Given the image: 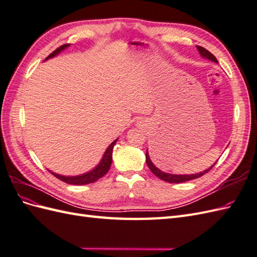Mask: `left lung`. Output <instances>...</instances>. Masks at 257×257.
Returning <instances> with one entry per match:
<instances>
[{
    "label": "left lung",
    "instance_id": "left-lung-1",
    "mask_svg": "<svg viewBox=\"0 0 257 257\" xmlns=\"http://www.w3.org/2000/svg\"><path fill=\"white\" fill-rule=\"evenodd\" d=\"M197 50H199L200 54L204 57V58H207V60L212 61V62H215V63H218V61H217V58L210 53L209 51H207L206 49H204L202 47H199L197 45ZM146 159H147V164L149 168L151 169V172H152L156 177H159L160 179L164 180V181H167V182H170V183H180V182H186V181H189V180H192V179H196V178H200V177H202L203 175H205L206 173H208L210 169H212L214 167L210 166L208 169L204 170V172H201L199 174H193V175H173V174H167V173H164L162 172V170H160L157 167H155L154 164L152 163V161L150 160V156H149V152L147 151L146 153Z\"/></svg>",
    "mask_w": 257,
    "mask_h": 257
}]
</instances>
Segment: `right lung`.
<instances>
[{
    "instance_id": "add662e5",
    "label": "right lung",
    "mask_w": 257,
    "mask_h": 257,
    "mask_svg": "<svg viewBox=\"0 0 257 257\" xmlns=\"http://www.w3.org/2000/svg\"><path fill=\"white\" fill-rule=\"evenodd\" d=\"M69 45L70 44L62 45V47L56 49L53 53H51L47 58H45V60H48V58H51V57H54L55 55L60 53L61 51L65 50L66 48H68ZM116 142H117V139L110 143V146L107 148L106 151H105V153L102 157V161L100 162V164H98V165L94 169H92L91 172H89L87 174H83L80 176L67 177V176H61L58 174H54L52 172H50V173L53 176H55L57 179H60L66 183H69V185H77V186L81 185L82 186V185H88V183L95 182L96 180L102 178V177L109 170V167L111 165V160H113V157H111V155H113V148H114Z\"/></svg>"
}]
</instances>
